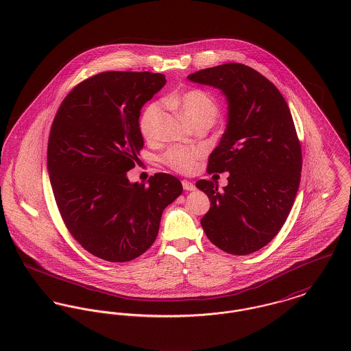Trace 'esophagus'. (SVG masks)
<instances>
[{
    "mask_svg": "<svg viewBox=\"0 0 351 351\" xmlns=\"http://www.w3.org/2000/svg\"><path fill=\"white\" fill-rule=\"evenodd\" d=\"M182 184H183V189H186V191H195L196 189L195 184L192 182H189V180H183Z\"/></svg>",
    "mask_w": 351,
    "mask_h": 351,
    "instance_id": "esophagus-1",
    "label": "esophagus"
}]
</instances>
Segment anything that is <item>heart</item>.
<instances>
[{
    "label": "heart",
    "instance_id": "heart-1",
    "mask_svg": "<svg viewBox=\"0 0 351 351\" xmlns=\"http://www.w3.org/2000/svg\"><path fill=\"white\" fill-rule=\"evenodd\" d=\"M165 103L168 106L180 109V112L189 119L191 123L200 119H207L214 123L219 113L215 100L207 92L200 89H192L180 95L179 97H168ZM162 114H164V107L160 101H154L144 109L138 121V127L141 134L147 140L156 138L160 123H162ZM199 158H200V151L196 148L175 147L168 149L164 154L162 162L176 172L189 173L195 169L196 160Z\"/></svg>",
    "mask_w": 351,
    "mask_h": 351
}]
</instances>
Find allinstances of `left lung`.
Returning a JSON list of instances; mask_svg holds the SVG:
<instances>
[{"mask_svg": "<svg viewBox=\"0 0 351 351\" xmlns=\"http://www.w3.org/2000/svg\"><path fill=\"white\" fill-rule=\"evenodd\" d=\"M221 90L228 104L226 131L207 172H228V184L197 180L211 200L200 224L220 250L247 255L280 231L297 196L302 151L291 112L278 88L255 69L228 62L187 77Z\"/></svg>", "mask_w": 351, "mask_h": 351, "instance_id": "obj_1", "label": "left lung"}]
</instances>
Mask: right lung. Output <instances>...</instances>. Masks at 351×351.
Segmentation results:
<instances>
[{"label":"right lung","instance_id":"1","mask_svg":"<svg viewBox=\"0 0 351 351\" xmlns=\"http://www.w3.org/2000/svg\"><path fill=\"white\" fill-rule=\"evenodd\" d=\"M151 72H103L76 85L56 113L48 173L61 217L92 255L128 262L155 242L164 208L182 195L180 180L155 173L131 183L144 145L143 106L165 85Z\"/></svg>","mask_w":351,"mask_h":351}]
</instances>
